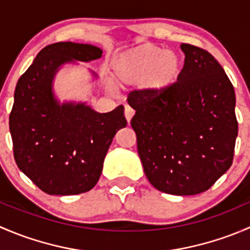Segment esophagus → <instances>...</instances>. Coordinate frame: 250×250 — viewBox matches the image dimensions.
I'll return each instance as SVG.
<instances>
[{
	"instance_id": "34e87169",
	"label": "esophagus",
	"mask_w": 250,
	"mask_h": 250,
	"mask_svg": "<svg viewBox=\"0 0 250 250\" xmlns=\"http://www.w3.org/2000/svg\"><path fill=\"white\" fill-rule=\"evenodd\" d=\"M134 112H135V111L133 110L132 107H130V106H125V118H127L128 122H130V120H132V117H133V116H134Z\"/></svg>"
}]
</instances>
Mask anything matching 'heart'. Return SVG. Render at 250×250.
I'll return each mask as SVG.
<instances>
[{"mask_svg": "<svg viewBox=\"0 0 250 250\" xmlns=\"http://www.w3.org/2000/svg\"><path fill=\"white\" fill-rule=\"evenodd\" d=\"M112 69L121 85L143 83L148 94L157 97L168 92L179 80L181 60L174 50L145 43L118 54Z\"/></svg>", "mask_w": 250, "mask_h": 250, "instance_id": "1", "label": "heart"}]
</instances>
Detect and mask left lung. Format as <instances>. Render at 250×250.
I'll use <instances>...</instances> for the list:
<instances>
[{"mask_svg":"<svg viewBox=\"0 0 250 250\" xmlns=\"http://www.w3.org/2000/svg\"><path fill=\"white\" fill-rule=\"evenodd\" d=\"M185 62L175 84L153 97L133 90L130 125L146 178L176 196L204 192L232 165L238 134L234 89L207 50L183 43Z\"/></svg>","mask_w":250,"mask_h":250,"instance_id":"left-lung-1","label":"left lung"}]
</instances>
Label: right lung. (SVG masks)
<instances>
[{"label": "right lung", "instance_id": "1", "mask_svg": "<svg viewBox=\"0 0 250 250\" xmlns=\"http://www.w3.org/2000/svg\"><path fill=\"white\" fill-rule=\"evenodd\" d=\"M102 55L103 50L92 44H49L17 83L9 115L14 158L19 169L48 195L92 190L113 137L127 125L123 105L100 113L85 103L60 104L53 92L62 65L89 62Z\"/></svg>", "mask_w": 250, "mask_h": 250}]
</instances>
